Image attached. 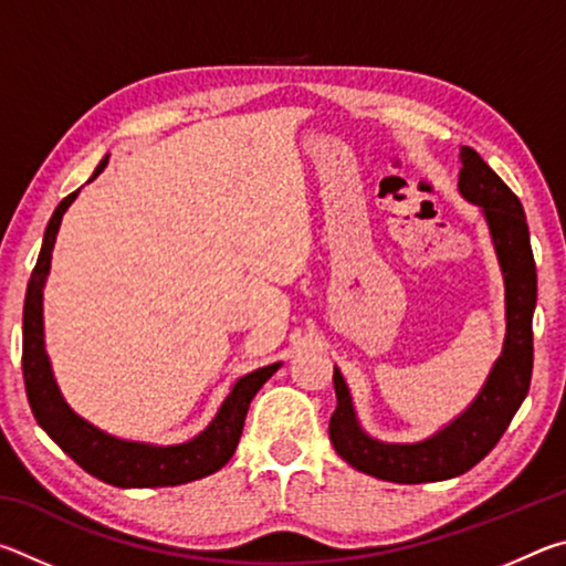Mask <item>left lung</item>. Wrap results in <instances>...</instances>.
Segmentation results:
<instances>
[{
    "label": "left lung",
    "mask_w": 566,
    "mask_h": 566,
    "mask_svg": "<svg viewBox=\"0 0 566 566\" xmlns=\"http://www.w3.org/2000/svg\"><path fill=\"white\" fill-rule=\"evenodd\" d=\"M459 195L482 209L504 280V344L486 381L469 407L449 424L419 442H381L367 434L354 409L352 391L334 367L337 409L329 439L344 462L395 484L444 482L472 469L492 452L532 379V317L536 306V266L522 202L472 147H459Z\"/></svg>",
    "instance_id": "1"
}]
</instances>
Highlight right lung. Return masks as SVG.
Segmentation results:
<instances>
[{
  "mask_svg": "<svg viewBox=\"0 0 566 566\" xmlns=\"http://www.w3.org/2000/svg\"><path fill=\"white\" fill-rule=\"evenodd\" d=\"M109 155L99 161L92 179H97L107 167ZM90 179V181H92ZM80 195V189L64 197L54 209L50 224L44 229L42 252L34 272L27 284L24 317H22V371L27 399L34 411L36 424L50 434L64 454H70L84 472L102 479L122 490H151V486H175L195 479L209 476L222 469L232 459L244 429V417L249 401L270 379L282 361L266 364L249 375L239 377L229 395L219 405L214 419L187 442L179 444H151L134 442V439L114 437L92 421L76 415L66 405L64 395L56 385L50 354L44 342V284L52 270V252L60 224L66 209Z\"/></svg>",
  "mask_w": 566,
  "mask_h": 566,
  "instance_id": "1",
  "label": "right lung"
}]
</instances>
